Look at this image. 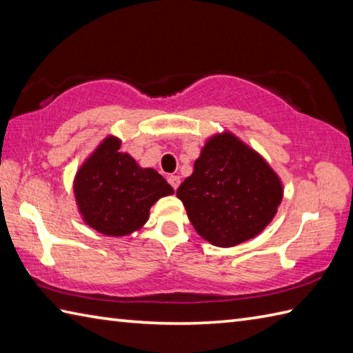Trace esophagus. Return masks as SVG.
<instances>
[{
    "label": "esophagus",
    "mask_w": 353,
    "mask_h": 353,
    "mask_svg": "<svg viewBox=\"0 0 353 353\" xmlns=\"http://www.w3.org/2000/svg\"><path fill=\"white\" fill-rule=\"evenodd\" d=\"M168 182H170V185L172 186V188L177 190L179 185H181V177H179V176H170L168 177Z\"/></svg>",
    "instance_id": "esophagus-1"
}]
</instances>
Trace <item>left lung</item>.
Masks as SVG:
<instances>
[{"label": "left lung", "instance_id": "left-lung-1", "mask_svg": "<svg viewBox=\"0 0 353 353\" xmlns=\"http://www.w3.org/2000/svg\"><path fill=\"white\" fill-rule=\"evenodd\" d=\"M177 197L197 234L226 249L256 238L273 221L283 183L261 153L223 130L205 141Z\"/></svg>", "mask_w": 353, "mask_h": 353}]
</instances>
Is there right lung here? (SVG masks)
I'll use <instances>...</instances> for the list:
<instances>
[{
  "label": "right lung",
  "mask_w": 353,
  "mask_h": 353,
  "mask_svg": "<svg viewBox=\"0 0 353 353\" xmlns=\"http://www.w3.org/2000/svg\"><path fill=\"white\" fill-rule=\"evenodd\" d=\"M121 139L108 134L80 165L72 191L89 228L108 236H125L144 228L150 208L174 194L154 168H144L121 152Z\"/></svg>",
  "instance_id": "1"
}]
</instances>
